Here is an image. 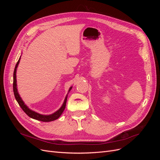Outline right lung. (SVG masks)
Wrapping results in <instances>:
<instances>
[{
    "mask_svg": "<svg viewBox=\"0 0 160 160\" xmlns=\"http://www.w3.org/2000/svg\"><path fill=\"white\" fill-rule=\"evenodd\" d=\"M20 59H21V57H20V58H19L18 62H17L15 68H14V73H13V92H14V97H15V99L18 102V105H20V107L24 111V112H25L28 116V117H30V118H31L34 119H37V120L41 121V122H52V121L57 119L61 115L62 112H63L64 109H65L67 96H68V95H66L65 99L64 100V102H63V103H62L61 108L59 109H58L56 111V112L53 113L52 114H51V115H42V114L38 113L35 112V111H34L30 109L25 104V103H24V101L22 100L21 98L18 93V91H17L16 72H17V67L19 64V62H20ZM71 89H72V87H71V88H69V92L71 91ZM69 92H68V93H69Z\"/></svg>",
    "mask_w": 160,
    "mask_h": 160,
    "instance_id": "add662e5",
    "label": "right lung"
}]
</instances>
